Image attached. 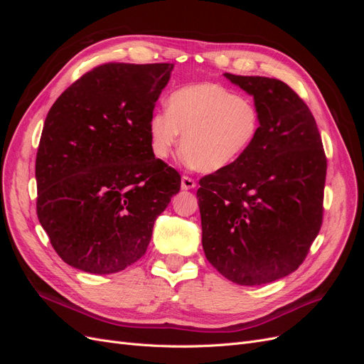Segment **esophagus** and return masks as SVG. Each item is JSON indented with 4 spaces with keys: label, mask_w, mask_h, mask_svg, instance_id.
<instances>
[{
    "label": "esophagus",
    "mask_w": 364,
    "mask_h": 364,
    "mask_svg": "<svg viewBox=\"0 0 364 364\" xmlns=\"http://www.w3.org/2000/svg\"><path fill=\"white\" fill-rule=\"evenodd\" d=\"M181 186H182V190H193L196 186V181L193 178H188V176H182Z\"/></svg>",
    "instance_id": "esophagus-1"
}]
</instances>
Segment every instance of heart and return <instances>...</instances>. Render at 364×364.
Segmentation results:
<instances>
[{
  "label": "heart",
  "instance_id": "1",
  "mask_svg": "<svg viewBox=\"0 0 364 364\" xmlns=\"http://www.w3.org/2000/svg\"><path fill=\"white\" fill-rule=\"evenodd\" d=\"M261 115L247 97L218 83H196L174 91L167 112L151 115L149 141L153 156L167 161L182 136L183 159L205 173L228 168L258 136Z\"/></svg>",
  "mask_w": 364,
  "mask_h": 364
}]
</instances>
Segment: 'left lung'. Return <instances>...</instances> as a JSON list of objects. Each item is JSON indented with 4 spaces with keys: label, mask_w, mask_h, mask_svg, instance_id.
<instances>
[{
    "label": "left lung",
    "mask_w": 364,
    "mask_h": 364,
    "mask_svg": "<svg viewBox=\"0 0 364 364\" xmlns=\"http://www.w3.org/2000/svg\"><path fill=\"white\" fill-rule=\"evenodd\" d=\"M226 79L253 95L258 136L228 168L197 190L206 259L240 285H262L293 273L322 226L326 156L316 119L278 79Z\"/></svg>",
    "instance_id": "left-lung-1"
}]
</instances>
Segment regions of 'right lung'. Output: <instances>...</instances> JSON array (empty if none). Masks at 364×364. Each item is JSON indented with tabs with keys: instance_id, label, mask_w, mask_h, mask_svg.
<instances>
[{
	"instance_id": "add662e5",
	"label": "right lung",
	"mask_w": 364,
	"mask_h": 364,
	"mask_svg": "<svg viewBox=\"0 0 364 364\" xmlns=\"http://www.w3.org/2000/svg\"><path fill=\"white\" fill-rule=\"evenodd\" d=\"M173 63H103L58 98L36 155L38 218L58 255L95 274L136 262L181 174L150 150Z\"/></svg>"
}]
</instances>
